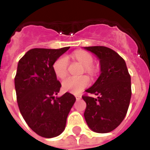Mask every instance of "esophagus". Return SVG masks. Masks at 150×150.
Segmentation results:
<instances>
[{
    "label": "esophagus",
    "instance_id": "esophagus-1",
    "mask_svg": "<svg viewBox=\"0 0 150 150\" xmlns=\"http://www.w3.org/2000/svg\"><path fill=\"white\" fill-rule=\"evenodd\" d=\"M81 95H75V98H76V100H80L81 99Z\"/></svg>",
    "mask_w": 150,
    "mask_h": 150
}]
</instances>
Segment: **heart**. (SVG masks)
Returning a JSON list of instances; mask_svg holds the SVG:
<instances>
[{
	"instance_id": "1",
	"label": "heart",
	"mask_w": 150,
	"mask_h": 150,
	"mask_svg": "<svg viewBox=\"0 0 150 150\" xmlns=\"http://www.w3.org/2000/svg\"><path fill=\"white\" fill-rule=\"evenodd\" d=\"M74 57L84 66V71L88 74H93L94 68L93 57L88 52L78 51L74 53ZM69 60L66 55H62L56 59L53 64V70L57 77L63 78L67 74ZM90 83L89 78L86 75L82 76H68L65 78L62 82V89L66 91L71 93H79L82 91L85 88H87Z\"/></svg>"
}]
</instances>
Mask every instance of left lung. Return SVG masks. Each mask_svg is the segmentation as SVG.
<instances>
[{"label":"left lung","mask_w":150,"mask_h":150,"mask_svg":"<svg viewBox=\"0 0 150 150\" xmlns=\"http://www.w3.org/2000/svg\"><path fill=\"white\" fill-rule=\"evenodd\" d=\"M100 59V75L91 88L88 94L82 98L87 104L84 118L89 128L96 132L106 133L120 125L129 108L132 96L131 77L122 57L106 46H88Z\"/></svg>","instance_id":"left-lung-1"}]
</instances>
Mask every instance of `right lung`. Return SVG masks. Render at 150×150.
Returning <instances> with one entry per match:
<instances>
[{
	"label": "right lung",
	"mask_w": 150,
	"mask_h": 150,
	"mask_svg": "<svg viewBox=\"0 0 150 150\" xmlns=\"http://www.w3.org/2000/svg\"><path fill=\"white\" fill-rule=\"evenodd\" d=\"M69 48H34L18 62L14 79L18 108L29 127L42 137L51 138L63 132L75 102V97L69 92L55 97L61 83L53 64Z\"/></svg>",
	"instance_id": "1"
}]
</instances>
